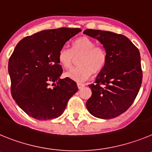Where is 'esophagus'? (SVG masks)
Wrapping results in <instances>:
<instances>
[{
	"label": "esophagus",
	"mask_w": 152,
	"mask_h": 152,
	"mask_svg": "<svg viewBox=\"0 0 152 152\" xmlns=\"http://www.w3.org/2000/svg\"><path fill=\"white\" fill-rule=\"evenodd\" d=\"M77 86H78V89H82L83 88L84 86H85V84H83V83H77Z\"/></svg>",
	"instance_id": "34e87169"
}]
</instances>
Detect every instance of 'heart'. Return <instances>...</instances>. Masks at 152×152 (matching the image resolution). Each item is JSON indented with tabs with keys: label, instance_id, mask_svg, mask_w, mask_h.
<instances>
[{
	"label": "heart",
	"instance_id": "b5f03b06",
	"mask_svg": "<svg viewBox=\"0 0 152 152\" xmlns=\"http://www.w3.org/2000/svg\"><path fill=\"white\" fill-rule=\"evenodd\" d=\"M94 40L87 37L76 39L72 45V50L66 47L60 49L58 54L59 63L64 68L72 67L75 58L79 57L78 66L69 70L65 76L77 83H82L90 77L92 72H98L105 66L107 55L102 47L96 46Z\"/></svg>",
	"mask_w": 152,
	"mask_h": 152
}]
</instances>
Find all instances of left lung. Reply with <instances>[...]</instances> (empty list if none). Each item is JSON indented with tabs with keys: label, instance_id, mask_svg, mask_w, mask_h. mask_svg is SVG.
I'll return each mask as SVG.
<instances>
[{
	"label": "left lung",
	"instance_id": "obj_1",
	"mask_svg": "<svg viewBox=\"0 0 152 152\" xmlns=\"http://www.w3.org/2000/svg\"><path fill=\"white\" fill-rule=\"evenodd\" d=\"M84 34L98 39L105 49V66L89 87L92 96L86 102L91 115L109 119L127 110L136 98L142 82L140 53L122 34L87 29Z\"/></svg>",
	"mask_w": 152,
	"mask_h": 152
}]
</instances>
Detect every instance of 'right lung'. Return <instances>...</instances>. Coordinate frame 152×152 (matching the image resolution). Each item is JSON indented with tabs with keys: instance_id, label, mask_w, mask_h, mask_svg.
<instances>
[{
	"instance_id": "right-lung-1",
	"label": "right lung",
	"mask_w": 152,
	"mask_h": 152,
	"mask_svg": "<svg viewBox=\"0 0 152 152\" xmlns=\"http://www.w3.org/2000/svg\"><path fill=\"white\" fill-rule=\"evenodd\" d=\"M80 28L45 30L23 38L8 62L11 94L28 115L38 120L61 115L69 99L78 91L73 80L60 79L63 69L58 54Z\"/></svg>"
}]
</instances>
